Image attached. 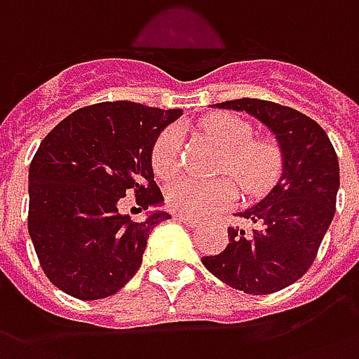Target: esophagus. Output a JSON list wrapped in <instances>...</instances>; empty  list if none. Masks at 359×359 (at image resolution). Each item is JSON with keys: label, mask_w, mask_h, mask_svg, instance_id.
<instances>
[{"label": "esophagus", "mask_w": 359, "mask_h": 359, "mask_svg": "<svg viewBox=\"0 0 359 359\" xmlns=\"http://www.w3.org/2000/svg\"><path fill=\"white\" fill-rule=\"evenodd\" d=\"M174 219H177V222H183L185 226H191V227L197 226V222H195L193 218H189V216H185V214H174Z\"/></svg>", "instance_id": "esophagus-1"}]
</instances>
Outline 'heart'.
Instances as JSON below:
<instances>
[{
	"instance_id": "b5f03b06",
	"label": "heart",
	"mask_w": 359,
	"mask_h": 359,
	"mask_svg": "<svg viewBox=\"0 0 359 359\" xmlns=\"http://www.w3.org/2000/svg\"><path fill=\"white\" fill-rule=\"evenodd\" d=\"M205 130L224 151L219 170L229 174L250 195L268 191L281 172V149L276 141L255 140V130L247 120L229 112H216L203 120ZM180 164V132L166 128L154 140L151 166L158 177L172 176ZM237 189L229 180L201 182L195 177H177L166 187V203L172 210L203 218L231 206Z\"/></svg>"
}]
</instances>
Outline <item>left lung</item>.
I'll use <instances>...</instances> for the list:
<instances>
[{
	"instance_id": "obj_1",
	"label": "left lung",
	"mask_w": 359,
	"mask_h": 359,
	"mask_svg": "<svg viewBox=\"0 0 359 359\" xmlns=\"http://www.w3.org/2000/svg\"><path fill=\"white\" fill-rule=\"evenodd\" d=\"M219 109L245 111L276 135L283 172L273 189L237 216L252 229L227 227L229 243L214 256H203L205 268L247 294H271L304 276L331 226L339 191V158L325 130L290 107L235 99Z\"/></svg>"
}]
</instances>
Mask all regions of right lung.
<instances>
[{"label": "right lung", "instance_id": "obj_1", "mask_svg": "<svg viewBox=\"0 0 359 359\" xmlns=\"http://www.w3.org/2000/svg\"><path fill=\"white\" fill-rule=\"evenodd\" d=\"M180 116L182 109L107 101L72 112L43 137L28 174V233L57 289L99 300L135 276L149 233L170 214L133 222L120 201L133 193L143 210L162 205L151 149Z\"/></svg>", "mask_w": 359, "mask_h": 359}]
</instances>
